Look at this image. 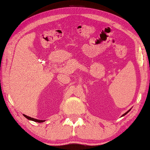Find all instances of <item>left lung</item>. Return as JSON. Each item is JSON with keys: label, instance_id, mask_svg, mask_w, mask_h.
<instances>
[{"label": "left lung", "instance_id": "left-lung-1", "mask_svg": "<svg viewBox=\"0 0 150 150\" xmlns=\"http://www.w3.org/2000/svg\"><path fill=\"white\" fill-rule=\"evenodd\" d=\"M130 110H131V109H129V110L127 111V112H125V114H123V115H122V116H125V114H127V113H128L129 112V111H130Z\"/></svg>", "mask_w": 150, "mask_h": 150}]
</instances>
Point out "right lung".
<instances>
[{
  "label": "right lung",
  "instance_id": "obj_1",
  "mask_svg": "<svg viewBox=\"0 0 150 150\" xmlns=\"http://www.w3.org/2000/svg\"><path fill=\"white\" fill-rule=\"evenodd\" d=\"M23 116H24L26 118H27L29 120H32V121L38 122V123H42V122H43L45 121V120H37V119H35V118H31V117L26 116V115H25V114H23Z\"/></svg>",
  "mask_w": 150,
  "mask_h": 150
}]
</instances>
